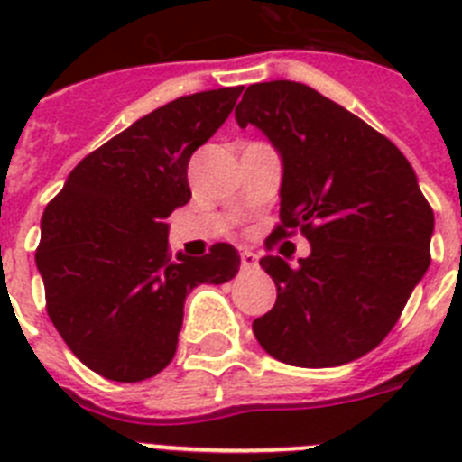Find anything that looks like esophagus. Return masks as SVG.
Wrapping results in <instances>:
<instances>
[{"label": "esophagus", "instance_id": "34e87169", "mask_svg": "<svg viewBox=\"0 0 462 462\" xmlns=\"http://www.w3.org/2000/svg\"><path fill=\"white\" fill-rule=\"evenodd\" d=\"M240 266H243V271H254V268H259V256L250 250H243L240 252Z\"/></svg>", "mask_w": 462, "mask_h": 462}]
</instances>
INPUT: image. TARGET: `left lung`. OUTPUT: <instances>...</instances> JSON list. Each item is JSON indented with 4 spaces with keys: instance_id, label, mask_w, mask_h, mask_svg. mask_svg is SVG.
I'll return each mask as SVG.
<instances>
[{
    "instance_id": "left-lung-1",
    "label": "left lung",
    "mask_w": 462,
    "mask_h": 462,
    "mask_svg": "<svg viewBox=\"0 0 462 462\" xmlns=\"http://www.w3.org/2000/svg\"><path fill=\"white\" fill-rule=\"evenodd\" d=\"M282 162V226L300 228L310 256L259 261L277 287L254 319L259 345L298 368H336L389 336L430 266L435 215L393 143L308 85L256 83L236 108Z\"/></svg>"
}]
</instances>
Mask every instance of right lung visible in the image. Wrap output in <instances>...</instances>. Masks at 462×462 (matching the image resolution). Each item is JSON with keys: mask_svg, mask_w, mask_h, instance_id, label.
Returning <instances> with one entry per match:
<instances>
[{"mask_svg": "<svg viewBox=\"0 0 462 462\" xmlns=\"http://www.w3.org/2000/svg\"><path fill=\"white\" fill-rule=\"evenodd\" d=\"M243 88L171 101L104 143L69 173L41 217L36 268L48 317L89 370L143 382L169 365L199 284L236 277L234 245L171 259L169 219L191 199L187 164L217 132Z\"/></svg>", "mask_w": 462, "mask_h": 462, "instance_id": "1", "label": "right lung"}]
</instances>
